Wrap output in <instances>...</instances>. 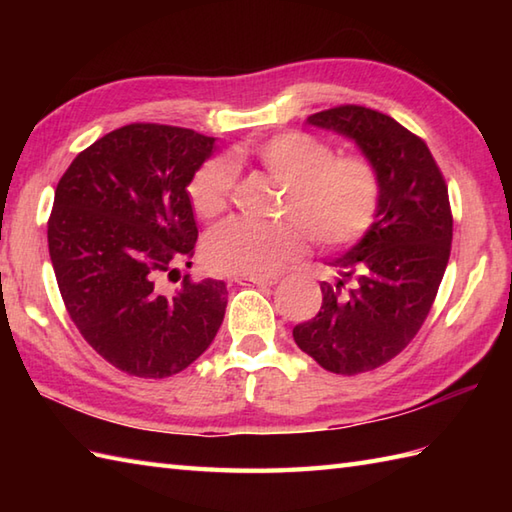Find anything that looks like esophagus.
Listing matches in <instances>:
<instances>
[{
    "label": "esophagus",
    "mask_w": 512,
    "mask_h": 512,
    "mask_svg": "<svg viewBox=\"0 0 512 512\" xmlns=\"http://www.w3.org/2000/svg\"><path fill=\"white\" fill-rule=\"evenodd\" d=\"M237 281L242 286H275V284H279V277H253V275H242V277H237Z\"/></svg>",
    "instance_id": "esophagus-1"
}]
</instances>
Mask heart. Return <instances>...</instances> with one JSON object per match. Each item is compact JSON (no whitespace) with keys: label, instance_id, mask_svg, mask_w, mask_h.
Masks as SVG:
<instances>
[{"label":"heart","instance_id":"1","mask_svg":"<svg viewBox=\"0 0 512 512\" xmlns=\"http://www.w3.org/2000/svg\"><path fill=\"white\" fill-rule=\"evenodd\" d=\"M250 156L270 178L284 184L279 215L257 224L228 220L204 237L209 268L228 275H270L306 253L308 233L323 248H347L372 231L383 198L376 165L361 154L336 156L332 143L290 129L268 136ZM235 165L224 156L202 162L187 184L193 211L213 220L226 211L235 189Z\"/></svg>","mask_w":512,"mask_h":512}]
</instances>
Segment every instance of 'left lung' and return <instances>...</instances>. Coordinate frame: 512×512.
I'll return each mask as SVG.
<instances>
[{"mask_svg":"<svg viewBox=\"0 0 512 512\" xmlns=\"http://www.w3.org/2000/svg\"><path fill=\"white\" fill-rule=\"evenodd\" d=\"M308 123L356 140L383 180L374 228L332 259L319 314L292 330L323 369L354 376L398 356L427 319L451 255L449 189L427 143L383 112L336 105Z\"/></svg>","mask_w":512,"mask_h":512,"instance_id":"1","label":"left lung"}]
</instances>
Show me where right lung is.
I'll use <instances>...</instances> for the list:
<instances>
[{
	"label": "right lung",
	"instance_id": "obj_1",
	"mask_svg": "<svg viewBox=\"0 0 512 512\" xmlns=\"http://www.w3.org/2000/svg\"><path fill=\"white\" fill-rule=\"evenodd\" d=\"M215 138L132 123L83 149L65 169L48 220V250L76 330L116 369L138 378L182 372L215 339L224 281L184 275L198 226L187 184Z\"/></svg>",
	"mask_w": 512,
	"mask_h": 512
}]
</instances>
